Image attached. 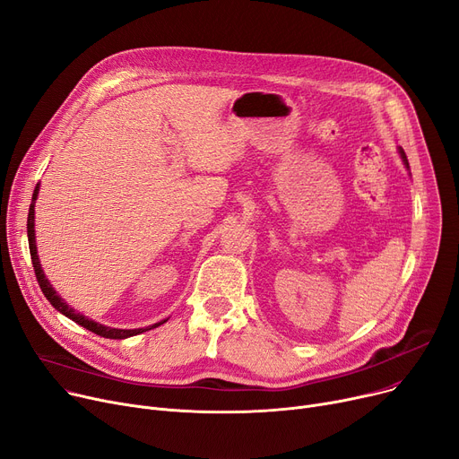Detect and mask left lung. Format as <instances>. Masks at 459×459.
<instances>
[{
  "label": "left lung",
  "mask_w": 459,
  "mask_h": 459,
  "mask_svg": "<svg viewBox=\"0 0 459 459\" xmlns=\"http://www.w3.org/2000/svg\"><path fill=\"white\" fill-rule=\"evenodd\" d=\"M400 155H402V159H403V163H406V167H408V159H406V153H403L402 148H400Z\"/></svg>",
  "instance_id": "left-lung-1"
}]
</instances>
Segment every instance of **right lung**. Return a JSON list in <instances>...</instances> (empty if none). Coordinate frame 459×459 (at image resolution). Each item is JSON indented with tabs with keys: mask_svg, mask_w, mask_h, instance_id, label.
Listing matches in <instances>:
<instances>
[{
	"mask_svg": "<svg viewBox=\"0 0 459 459\" xmlns=\"http://www.w3.org/2000/svg\"><path fill=\"white\" fill-rule=\"evenodd\" d=\"M37 195H39V185L35 186V193H33V200H31V205H30V214H27V238H30V252H31V263H33V268H35V276H37V281L44 292V296L48 299V302L56 307L57 311H61L63 315H66L68 318L75 320L77 325H81L83 328H87L89 332L100 335V337H107V339H126V337H133V335H139L143 332H148L152 328H157L163 325V322H157V325L150 326V328H134V330H117V328H109V326H103V325H98V322L79 315L77 311H74L61 296L53 290V287L49 285V281L46 280L42 268H40V261H39V255H37V242H35V200H37Z\"/></svg>",
	"mask_w": 459,
	"mask_h": 459,
	"instance_id": "obj_1",
	"label": "right lung"
}]
</instances>
